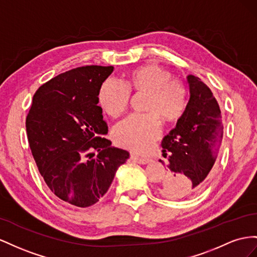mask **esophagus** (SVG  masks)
Masks as SVG:
<instances>
[{
  "label": "esophagus",
  "mask_w": 257,
  "mask_h": 257,
  "mask_svg": "<svg viewBox=\"0 0 257 257\" xmlns=\"http://www.w3.org/2000/svg\"><path fill=\"white\" fill-rule=\"evenodd\" d=\"M131 160L136 161V163L140 164V165H145V164H149L150 163V159L148 158H141V157H137V156H131L130 157Z\"/></svg>",
  "instance_id": "esophagus-1"
}]
</instances>
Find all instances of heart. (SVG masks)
Returning <instances> with one entry per match:
<instances>
[{
    "mask_svg": "<svg viewBox=\"0 0 257 257\" xmlns=\"http://www.w3.org/2000/svg\"><path fill=\"white\" fill-rule=\"evenodd\" d=\"M130 90L146 93L144 114H131L116 124L113 135L117 144L136 153L148 152L160 136L158 115L167 121L175 120L184 108L185 89L170 71L151 63L130 73L126 83L107 78L98 92L99 104L109 116L117 117L126 111Z\"/></svg>",
    "mask_w": 257,
    "mask_h": 257,
    "instance_id": "heart-1",
    "label": "heart"
}]
</instances>
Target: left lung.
Instances as JSON below:
<instances>
[{"label": "left lung", "instance_id": "8db88e82", "mask_svg": "<svg viewBox=\"0 0 257 257\" xmlns=\"http://www.w3.org/2000/svg\"><path fill=\"white\" fill-rule=\"evenodd\" d=\"M187 83L186 107L161 142L168 174L159 184V193L170 199L200 192L211 175L223 139L221 109L211 89L194 75L187 76Z\"/></svg>", "mask_w": 257, "mask_h": 257}]
</instances>
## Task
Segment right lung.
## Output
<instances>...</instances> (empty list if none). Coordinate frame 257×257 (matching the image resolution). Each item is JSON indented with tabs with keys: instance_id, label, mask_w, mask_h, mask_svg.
<instances>
[{
	"instance_id": "1",
	"label": "right lung",
	"mask_w": 257,
	"mask_h": 257,
	"mask_svg": "<svg viewBox=\"0 0 257 257\" xmlns=\"http://www.w3.org/2000/svg\"><path fill=\"white\" fill-rule=\"evenodd\" d=\"M113 69L86 65L61 73L36 90L27 115L29 145L44 181L79 208L98 202L129 158L104 138L107 123L98 105L99 88Z\"/></svg>"
}]
</instances>
